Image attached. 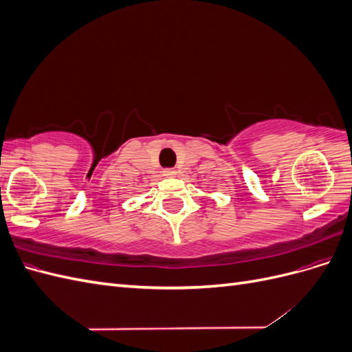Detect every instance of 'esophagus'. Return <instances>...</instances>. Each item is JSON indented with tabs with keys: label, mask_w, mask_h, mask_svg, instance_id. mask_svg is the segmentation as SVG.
I'll return each mask as SVG.
<instances>
[{
	"label": "esophagus",
	"mask_w": 352,
	"mask_h": 352,
	"mask_svg": "<svg viewBox=\"0 0 352 352\" xmlns=\"http://www.w3.org/2000/svg\"><path fill=\"white\" fill-rule=\"evenodd\" d=\"M176 173H177V172H176L175 168H164V170H163V175L167 176V177H175Z\"/></svg>",
	"instance_id": "obj_1"
}]
</instances>
